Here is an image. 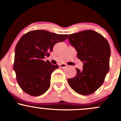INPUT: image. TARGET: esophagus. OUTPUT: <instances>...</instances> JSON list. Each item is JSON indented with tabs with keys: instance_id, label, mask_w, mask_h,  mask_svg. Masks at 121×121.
<instances>
[{
	"instance_id": "esophagus-1",
	"label": "esophagus",
	"mask_w": 121,
	"mask_h": 121,
	"mask_svg": "<svg viewBox=\"0 0 121 121\" xmlns=\"http://www.w3.org/2000/svg\"><path fill=\"white\" fill-rule=\"evenodd\" d=\"M59 66H60V68H64L66 67V66H67V65H66V64H61Z\"/></svg>"
}]
</instances>
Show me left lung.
Segmentation results:
<instances>
[{
    "mask_svg": "<svg viewBox=\"0 0 121 121\" xmlns=\"http://www.w3.org/2000/svg\"><path fill=\"white\" fill-rule=\"evenodd\" d=\"M68 40L84 64L82 70L76 68L75 77L68 79L69 85L77 93L89 95L102 85L109 71V44L101 34L93 30L69 35Z\"/></svg>",
    "mask_w": 121,
    "mask_h": 121,
    "instance_id": "obj_1",
    "label": "left lung"
}]
</instances>
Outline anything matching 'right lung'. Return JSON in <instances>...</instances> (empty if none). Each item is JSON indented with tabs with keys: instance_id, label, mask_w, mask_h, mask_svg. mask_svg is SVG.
<instances>
[{
	"instance_id": "1",
	"label": "right lung",
	"mask_w": 121,
	"mask_h": 121,
	"mask_svg": "<svg viewBox=\"0 0 121 121\" xmlns=\"http://www.w3.org/2000/svg\"><path fill=\"white\" fill-rule=\"evenodd\" d=\"M67 38L68 35L45 30H32L21 37L15 47L13 68L18 84L25 93L39 96L49 88L51 74L59 65L44 59L56 43Z\"/></svg>"
}]
</instances>
